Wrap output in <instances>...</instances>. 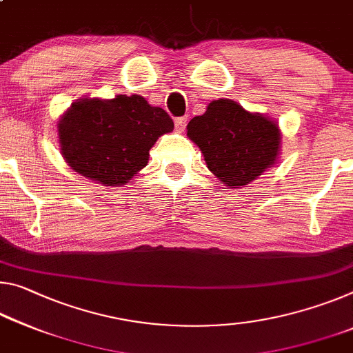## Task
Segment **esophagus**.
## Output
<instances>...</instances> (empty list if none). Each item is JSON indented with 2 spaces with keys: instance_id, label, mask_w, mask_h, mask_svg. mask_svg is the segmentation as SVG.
I'll return each mask as SVG.
<instances>
[{
  "instance_id": "34e87169",
  "label": "esophagus",
  "mask_w": 353,
  "mask_h": 353,
  "mask_svg": "<svg viewBox=\"0 0 353 353\" xmlns=\"http://www.w3.org/2000/svg\"><path fill=\"white\" fill-rule=\"evenodd\" d=\"M174 125H176V130H177V132H183V130H185V127H187V116L176 117Z\"/></svg>"
}]
</instances>
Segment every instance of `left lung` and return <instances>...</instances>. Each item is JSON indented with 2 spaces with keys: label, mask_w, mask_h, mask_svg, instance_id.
<instances>
[{
  "label": "left lung",
  "mask_w": 353,
  "mask_h": 353,
  "mask_svg": "<svg viewBox=\"0 0 353 353\" xmlns=\"http://www.w3.org/2000/svg\"><path fill=\"white\" fill-rule=\"evenodd\" d=\"M187 130L204 154L207 168L228 187L247 185L276 160L278 125L234 100H214L203 116L188 122Z\"/></svg>",
  "instance_id": "obj_1"
}]
</instances>
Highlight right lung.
Here are the masks:
<instances>
[{
	"instance_id": "right-lung-1",
	"label": "right lung",
	"mask_w": 353,
	"mask_h": 353,
	"mask_svg": "<svg viewBox=\"0 0 353 353\" xmlns=\"http://www.w3.org/2000/svg\"><path fill=\"white\" fill-rule=\"evenodd\" d=\"M58 128L61 150L72 170L114 187L148 165L150 148L174 122L141 96H117L74 103Z\"/></svg>"
}]
</instances>
